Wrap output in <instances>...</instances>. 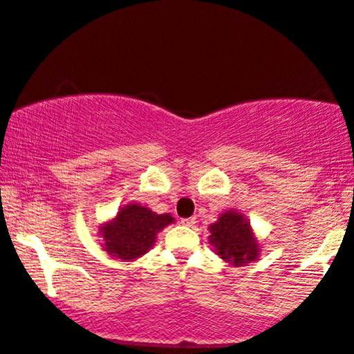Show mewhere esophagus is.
<instances>
[{
  "label": "esophagus",
  "mask_w": 354,
  "mask_h": 354,
  "mask_svg": "<svg viewBox=\"0 0 354 354\" xmlns=\"http://www.w3.org/2000/svg\"><path fill=\"white\" fill-rule=\"evenodd\" d=\"M181 225H185V227H194V225H196V218H194V217L181 218Z\"/></svg>",
  "instance_id": "esophagus-1"
}]
</instances>
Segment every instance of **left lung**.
I'll list each match as a JSON object with an SVG mask.
<instances>
[{"label": "left lung", "instance_id": "1", "mask_svg": "<svg viewBox=\"0 0 354 354\" xmlns=\"http://www.w3.org/2000/svg\"><path fill=\"white\" fill-rule=\"evenodd\" d=\"M209 243L218 258L235 268L257 261L261 247L248 218L235 209L222 212L209 225Z\"/></svg>", "mask_w": 354, "mask_h": 354}]
</instances>
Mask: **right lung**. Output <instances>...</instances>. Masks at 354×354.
<instances>
[{"label": "right lung", "mask_w": 354, "mask_h": 354, "mask_svg": "<svg viewBox=\"0 0 354 354\" xmlns=\"http://www.w3.org/2000/svg\"><path fill=\"white\" fill-rule=\"evenodd\" d=\"M174 222L169 214H156L137 203L119 207L114 218L97 225L102 250L113 258L133 261L150 252L156 235Z\"/></svg>", "instance_id": "1"}]
</instances>
